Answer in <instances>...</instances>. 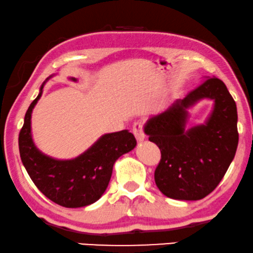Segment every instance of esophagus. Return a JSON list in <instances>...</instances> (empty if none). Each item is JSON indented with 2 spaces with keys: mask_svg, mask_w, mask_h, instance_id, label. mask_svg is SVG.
<instances>
[{
  "mask_svg": "<svg viewBox=\"0 0 253 253\" xmlns=\"http://www.w3.org/2000/svg\"><path fill=\"white\" fill-rule=\"evenodd\" d=\"M133 133L135 135V137L138 142L143 141V139L145 138V134H144V130H143V123L141 122H137L134 124L133 126Z\"/></svg>",
  "mask_w": 253,
  "mask_h": 253,
  "instance_id": "34e87169",
  "label": "esophagus"
}]
</instances>
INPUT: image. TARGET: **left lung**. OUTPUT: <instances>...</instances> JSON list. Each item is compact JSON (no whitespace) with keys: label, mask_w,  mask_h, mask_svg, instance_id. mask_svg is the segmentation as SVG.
<instances>
[{"label":"left lung","mask_w":253,"mask_h":253,"mask_svg":"<svg viewBox=\"0 0 253 253\" xmlns=\"http://www.w3.org/2000/svg\"><path fill=\"white\" fill-rule=\"evenodd\" d=\"M202 98L215 101L205 126L185 129L187 107ZM159 146L161 159L154 180L166 197L195 201L217 187L234 159L239 144L235 101L220 79L209 77L177 100L144 127Z\"/></svg>","instance_id":"8db88e82"}]
</instances>
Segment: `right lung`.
I'll return each mask as SVG.
<instances>
[{
    "mask_svg": "<svg viewBox=\"0 0 253 253\" xmlns=\"http://www.w3.org/2000/svg\"><path fill=\"white\" fill-rule=\"evenodd\" d=\"M43 86L44 84L36 99L30 103L19 133V152L22 164L36 187L56 205L66 208L92 205L107 190L116 160L133 150L136 146V139L125 129L103 135L75 159L58 160L45 156L34 144L30 127L33 109L42 95Z\"/></svg>",
    "mask_w": 253,
    "mask_h": 253,
    "instance_id": "add662e5",
    "label": "right lung"
}]
</instances>
